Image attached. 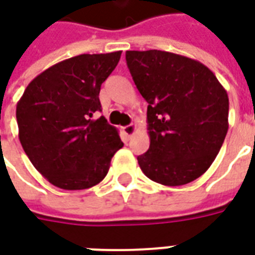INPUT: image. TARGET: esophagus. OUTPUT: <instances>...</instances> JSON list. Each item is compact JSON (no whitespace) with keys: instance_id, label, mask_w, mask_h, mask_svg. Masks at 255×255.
<instances>
[{"instance_id":"1","label":"esophagus","mask_w":255,"mask_h":255,"mask_svg":"<svg viewBox=\"0 0 255 255\" xmlns=\"http://www.w3.org/2000/svg\"><path fill=\"white\" fill-rule=\"evenodd\" d=\"M135 129H136V126H135V124H129V126H126V127L123 128V131H124V133L127 135L128 138H129L131 135H133Z\"/></svg>"}]
</instances>
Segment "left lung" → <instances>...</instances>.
<instances>
[{"label":"left lung","instance_id":"8db88e82","mask_svg":"<svg viewBox=\"0 0 255 255\" xmlns=\"http://www.w3.org/2000/svg\"><path fill=\"white\" fill-rule=\"evenodd\" d=\"M128 69L147 105L149 150L140 169L164 186H183L208 171L228 131L230 101L197 60L162 50H128Z\"/></svg>","mask_w":255,"mask_h":255}]
</instances>
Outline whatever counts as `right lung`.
I'll use <instances>...</instances> for the list:
<instances>
[{
  "instance_id": "obj_1",
  "label": "right lung",
  "mask_w": 255,
  "mask_h": 255,
  "mask_svg": "<svg viewBox=\"0 0 255 255\" xmlns=\"http://www.w3.org/2000/svg\"><path fill=\"white\" fill-rule=\"evenodd\" d=\"M122 52L80 54L47 68L31 82L16 106L20 143L53 186L84 190L106 176L123 142L101 116V84Z\"/></svg>"
}]
</instances>
